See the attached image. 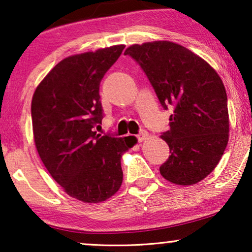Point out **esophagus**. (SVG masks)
I'll list each match as a JSON object with an SVG mask.
<instances>
[{
	"label": "esophagus",
	"instance_id": "1",
	"mask_svg": "<svg viewBox=\"0 0 252 252\" xmlns=\"http://www.w3.org/2000/svg\"><path fill=\"white\" fill-rule=\"evenodd\" d=\"M148 136H149V134H148V133L146 132V130H143V129L140 130V133L136 135L137 140H139V142H142V141L147 140Z\"/></svg>",
	"mask_w": 252,
	"mask_h": 252
}]
</instances>
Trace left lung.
<instances>
[{
	"mask_svg": "<svg viewBox=\"0 0 252 252\" xmlns=\"http://www.w3.org/2000/svg\"><path fill=\"white\" fill-rule=\"evenodd\" d=\"M150 81L170 128L161 139L170 157L159 167L172 184H197L215 170L228 142L229 120L225 86L197 55L170 41L134 44L126 49Z\"/></svg>",
	"mask_w": 252,
	"mask_h": 252,
	"instance_id": "obj_1",
	"label": "left lung"
}]
</instances>
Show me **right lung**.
<instances>
[{
    "instance_id": "add662e5",
    "label": "right lung",
    "mask_w": 252,
    "mask_h": 252,
    "mask_svg": "<svg viewBox=\"0 0 252 252\" xmlns=\"http://www.w3.org/2000/svg\"><path fill=\"white\" fill-rule=\"evenodd\" d=\"M124 48L65 58L33 95V134L41 160L67 195L85 203L103 202L119 190L120 158L136 141L94 130L103 119L99 84Z\"/></svg>"
}]
</instances>
